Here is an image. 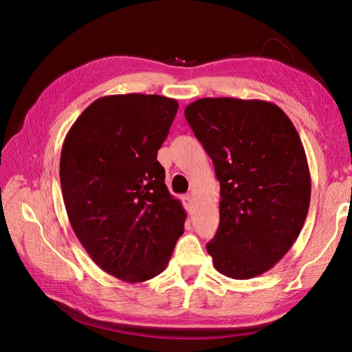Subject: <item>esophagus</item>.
I'll use <instances>...</instances> for the list:
<instances>
[{
	"instance_id": "1",
	"label": "esophagus",
	"mask_w": 352,
	"mask_h": 352,
	"mask_svg": "<svg viewBox=\"0 0 352 352\" xmlns=\"http://www.w3.org/2000/svg\"><path fill=\"white\" fill-rule=\"evenodd\" d=\"M182 199H183V204L186 207V210H192V197L190 195H184Z\"/></svg>"
}]
</instances>
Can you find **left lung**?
<instances>
[{
  "instance_id": "obj_1",
  "label": "left lung",
  "mask_w": 352,
  "mask_h": 352,
  "mask_svg": "<svg viewBox=\"0 0 352 352\" xmlns=\"http://www.w3.org/2000/svg\"><path fill=\"white\" fill-rule=\"evenodd\" d=\"M184 116L214 164L219 228L207 243L218 271L248 280L283 258L307 218L311 180L301 139L261 100L201 98Z\"/></svg>"
}]
</instances>
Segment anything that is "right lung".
<instances>
[{"label": "right lung", "mask_w": 352, "mask_h": 352, "mask_svg": "<svg viewBox=\"0 0 352 352\" xmlns=\"http://www.w3.org/2000/svg\"><path fill=\"white\" fill-rule=\"evenodd\" d=\"M177 110L160 95L102 96L65 138L60 184L71 227L95 263L119 280L163 272L184 231L186 212L157 162Z\"/></svg>", "instance_id": "right-lung-1"}]
</instances>
